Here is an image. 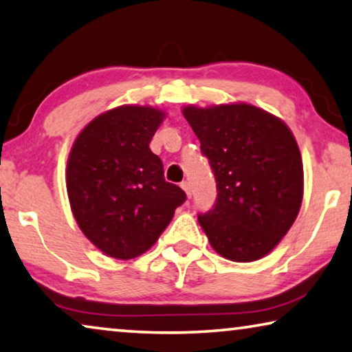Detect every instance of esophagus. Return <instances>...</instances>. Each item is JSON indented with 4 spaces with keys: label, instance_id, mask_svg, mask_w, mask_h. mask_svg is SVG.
<instances>
[{
    "label": "esophagus",
    "instance_id": "1",
    "mask_svg": "<svg viewBox=\"0 0 352 352\" xmlns=\"http://www.w3.org/2000/svg\"><path fill=\"white\" fill-rule=\"evenodd\" d=\"M180 186H182L183 191L186 192V196L191 197V185H189V182H182Z\"/></svg>",
    "mask_w": 352,
    "mask_h": 352
}]
</instances>
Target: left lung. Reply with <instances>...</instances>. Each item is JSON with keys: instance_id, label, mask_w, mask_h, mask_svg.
<instances>
[{"instance_id": "left-lung-1", "label": "left lung", "mask_w": 352, "mask_h": 352, "mask_svg": "<svg viewBox=\"0 0 352 352\" xmlns=\"http://www.w3.org/2000/svg\"><path fill=\"white\" fill-rule=\"evenodd\" d=\"M183 116L216 178V204L197 216L211 248L239 263L267 255L302 204V158L293 133L246 103L186 106Z\"/></svg>"}]
</instances>
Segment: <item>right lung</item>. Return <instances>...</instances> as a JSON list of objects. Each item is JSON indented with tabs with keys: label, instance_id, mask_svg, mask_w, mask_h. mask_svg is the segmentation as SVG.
Returning a JSON list of instances; mask_svg holds the SVG:
<instances>
[{
	"label": "right lung",
	"instance_id": "1",
	"mask_svg": "<svg viewBox=\"0 0 352 352\" xmlns=\"http://www.w3.org/2000/svg\"><path fill=\"white\" fill-rule=\"evenodd\" d=\"M164 116L152 106H119L87 124L70 150L72 211L89 241L114 258L152 248L186 200L164 180L163 163L148 147Z\"/></svg>",
	"mask_w": 352,
	"mask_h": 352
}]
</instances>
